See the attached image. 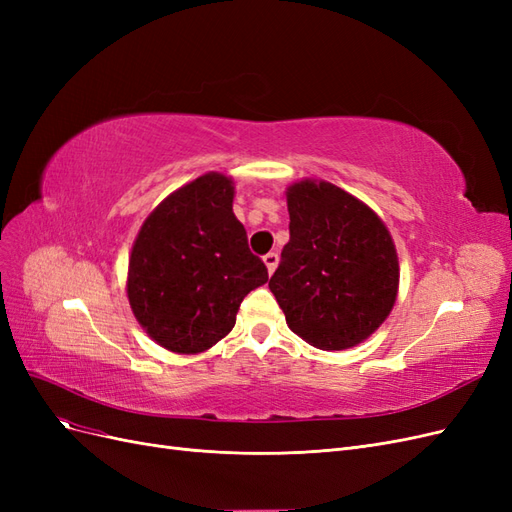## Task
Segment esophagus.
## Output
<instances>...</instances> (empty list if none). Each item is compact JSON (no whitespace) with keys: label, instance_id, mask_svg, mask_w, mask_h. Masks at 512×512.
I'll return each instance as SVG.
<instances>
[{"label":"esophagus","instance_id":"esophagus-1","mask_svg":"<svg viewBox=\"0 0 512 512\" xmlns=\"http://www.w3.org/2000/svg\"><path fill=\"white\" fill-rule=\"evenodd\" d=\"M262 260H265V267H267V271H269V275H271V273L277 269V262H280V256H277L275 252H269Z\"/></svg>","mask_w":512,"mask_h":512}]
</instances>
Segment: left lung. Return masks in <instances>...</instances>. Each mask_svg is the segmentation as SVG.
Here are the masks:
<instances>
[{
  "label": "left lung",
  "instance_id": "1",
  "mask_svg": "<svg viewBox=\"0 0 512 512\" xmlns=\"http://www.w3.org/2000/svg\"><path fill=\"white\" fill-rule=\"evenodd\" d=\"M286 203L290 241L269 280L286 324L327 352L365 342L399 290L389 228L363 200L322 179L288 185Z\"/></svg>",
  "mask_w": 512,
  "mask_h": 512
}]
</instances>
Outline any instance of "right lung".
Listing matches in <instances>:
<instances>
[{
	"instance_id": "1",
	"label": "right lung",
	"mask_w": 512,
	"mask_h": 512,
	"mask_svg": "<svg viewBox=\"0 0 512 512\" xmlns=\"http://www.w3.org/2000/svg\"><path fill=\"white\" fill-rule=\"evenodd\" d=\"M232 198L230 177L200 175L168 194L134 239L128 301L145 333L170 352L198 354L218 344L235 327L245 294L269 280Z\"/></svg>"
}]
</instances>
